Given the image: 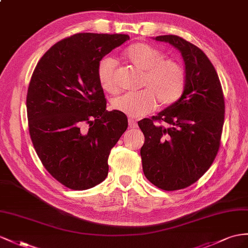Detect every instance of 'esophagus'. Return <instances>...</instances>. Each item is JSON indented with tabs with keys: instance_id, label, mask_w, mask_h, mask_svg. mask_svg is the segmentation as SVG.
Returning <instances> with one entry per match:
<instances>
[{
	"instance_id": "1",
	"label": "esophagus",
	"mask_w": 248,
	"mask_h": 248,
	"mask_svg": "<svg viewBox=\"0 0 248 248\" xmlns=\"http://www.w3.org/2000/svg\"><path fill=\"white\" fill-rule=\"evenodd\" d=\"M129 126L130 128H137V124H136V122L133 118H129Z\"/></svg>"
}]
</instances>
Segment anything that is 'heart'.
<instances>
[{
  "label": "heart",
  "mask_w": 248,
  "mask_h": 248,
  "mask_svg": "<svg viewBox=\"0 0 248 248\" xmlns=\"http://www.w3.org/2000/svg\"><path fill=\"white\" fill-rule=\"evenodd\" d=\"M125 58L143 72L140 88L135 93H124L112 100V108L130 117H140L153 111L157 105L167 108L174 105L185 91L186 74L174 61L166 60L159 49L145 43H137L125 50ZM96 75L103 90L117 91V71L110 58H103L96 68Z\"/></svg>",
  "instance_id": "obj_1"
}]
</instances>
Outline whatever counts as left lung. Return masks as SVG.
<instances>
[{"label": "left lung", "mask_w": 248, "mask_h": 248, "mask_svg": "<svg viewBox=\"0 0 248 248\" xmlns=\"http://www.w3.org/2000/svg\"><path fill=\"white\" fill-rule=\"evenodd\" d=\"M156 41L168 42L181 52L186 84L174 105L138 122L144 135L140 155L151 183L163 190H177L198 181L217 156L224 96L215 67L200 48L173 34L157 36Z\"/></svg>", "instance_id": "left-lung-1"}]
</instances>
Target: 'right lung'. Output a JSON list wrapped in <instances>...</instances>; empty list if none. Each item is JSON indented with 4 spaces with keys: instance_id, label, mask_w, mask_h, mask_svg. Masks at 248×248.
<instances>
[{
    "instance_id": "obj_1",
    "label": "right lung",
    "mask_w": 248,
    "mask_h": 248,
    "mask_svg": "<svg viewBox=\"0 0 248 248\" xmlns=\"http://www.w3.org/2000/svg\"><path fill=\"white\" fill-rule=\"evenodd\" d=\"M126 34L76 33L50 48L29 82L31 141L54 179L74 190L91 188L109 172L111 149L128 128L125 114L107 111L96 68Z\"/></svg>"
}]
</instances>
